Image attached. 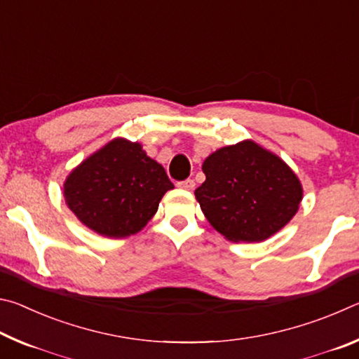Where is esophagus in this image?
I'll return each mask as SVG.
<instances>
[{"label": "esophagus", "mask_w": 359, "mask_h": 359, "mask_svg": "<svg viewBox=\"0 0 359 359\" xmlns=\"http://www.w3.org/2000/svg\"><path fill=\"white\" fill-rule=\"evenodd\" d=\"M179 188H182V190H193L194 188V182L191 179H187V180H182L177 184Z\"/></svg>", "instance_id": "esophagus-1"}]
</instances>
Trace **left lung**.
I'll return each instance as SVG.
<instances>
[{
	"label": "left lung",
	"mask_w": 359,
	"mask_h": 359,
	"mask_svg": "<svg viewBox=\"0 0 359 359\" xmlns=\"http://www.w3.org/2000/svg\"><path fill=\"white\" fill-rule=\"evenodd\" d=\"M196 199L205 218L233 242H261L299 209L302 187L290 166L253 141L218 149L203 163Z\"/></svg>",
	"instance_id": "obj_1"
}]
</instances>
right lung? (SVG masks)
Returning a JSON list of instances; mask_svg holds the SVG:
<instances>
[{"instance_id": "obj_1", "label": "right lung", "mask_w": 359, "mask_h": 359, "mask_svg": "<svg viewBox=\"0 0 359 359\" xmlns=\"http://www.w3.org/2000/svg\"><path fill=\"white\" fill-rule=\"evenodd\" d=\"M171 188L165 168L147 156L141 144L117 137L68 175L65 199L95 233L126 238L147 224Z\"/></svg>"}]
</instances>
